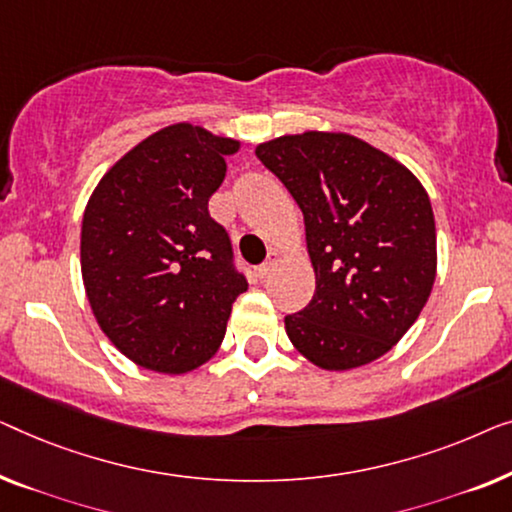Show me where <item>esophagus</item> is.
<instances>
[{"label": "esophagus", "instance_id": "obj_1", "mask_svg": "<svg viewBox=\"0 0 512 512\" xmlns=\"http://www.w3.org/2000/svg\"><path fill=\"white\" fill-rule=\"evenodd\" d=\"M276 264H278V253H276V250H271L269 257H266V262L257 269L259 278H262V280H264V278H269V276H271V271L276 269Z\"/></svg>", "mask_w": 512, "mask_h": 512}]
</instances>
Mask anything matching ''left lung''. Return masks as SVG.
I'll return each instance as SVG.
<instances>
[{
	"label": "left lung",
	"mask_w": 512,
	"mask_h": 512,
	"mask_svg": "<svg viewBox=\"0 0 512 512\" xmlns=\"http://www.w3.org/2000/svg\"><path fill=\"white\" fill-rule=\"evenodd\" d=\"M255 155L304 213L315 294L285 331L308 362L350 371L413 327L436 280L429 194L410 169L343 132L285 134Z\"/></svg>",
	"instance_id": "left-lung-1"
}]
</instances>
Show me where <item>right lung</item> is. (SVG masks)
<instances>
[{
    "instance_id": "obj_1",
    "label": "right lung",
    "mask_w": 512,
    "mask_h": 512,
    "mask_svg": "<svg viewBox=\"0 0 512 512\" xmlns=\"http://www.w3.org/2000/svg\"><path fill=\"white\" fill-rule=\"evenodd\" d=\"M241 143L176 122L120 157L90 194L81 273L99 327L143 369L181 376L218 352L248 290L208 199Z\"/></svg>"
}]
</instances>
